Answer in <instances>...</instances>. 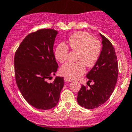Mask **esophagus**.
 Returning a JSON list of instances; mask_svg holds the SVG:
<instances>
[{
	"mask_svg": "<svg viewBox=\"0 0 132 132\" xmlns=\"http://www.w3.org/2000/svg\"><path fill=\"white\" fill-rule=\"evenodd\" d=\"M64 81H72V79H69V78H64Z\"/></svg>",
	"mask_w": 132,
	"mask_h": 132,
	"instance_id": "1",
	"label": "esophagus"
}]
</instances>
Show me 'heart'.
<instances>
[{"instance_id": "1", "label": "heart", "mask_w": 132, "mask_h": 132, "mask_svg": "<svg viewBox=\"0 0 132 132\" xmlns=\"http://www.w3.org/2000/svg\"><path fill=\"white\" fill-rule=\"evenodd\" d=\"M69 46L73 51L78 52L77 62H67L60 68V73L70 79L78 78L85 72V65L93 67L100 58L102 45L99 41L95 39L94 36L87 32L78 31L69 38ZM69 48L64 43H60L56 47L54 56L59 62L66 61Z\"/></svg>"}]
</instances>
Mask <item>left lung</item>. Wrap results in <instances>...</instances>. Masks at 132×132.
<instances>
[{"label": "left lung", "mask_w": 132, "mask_h": 132, "mask_svg": "<svg viewBox=\"0 0 132 132\" xmlns=\"http://www.w3.org/2000/svg\"><path fill=\"white\" fill-rule=\"evenodd\" d=\"M102 37V52L98 62L87 74L88 82L93 81L90 88L81 85L78 93V104L87 109H93L104 104L114 89L118 76V66L115 50L110 41Z\"/></svg>", "instance_id": "left-lung-1"}]
</instances>
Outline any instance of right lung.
Wrapping results in <instances>:
<instances>
[{"label":"right lung","mask_w":132,"mask_h":132,"mask_svg":"<svg viewBox=\"0 0 132 132\" xmlns=\"http://www.w3.org/2000/svg\"><path fill=\"white\" fill-rule=\"evenodd\" d=\"M57 31L41 29L29 34L23 40L14 56L15 78L25 100L41 110L53 109L59 103L63 88V77L56 76L53 83L48 79L59 68L53 53Z\"/></svg>","instance_id":"add662e5"}]
</instances>
